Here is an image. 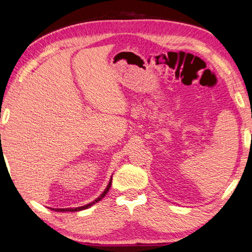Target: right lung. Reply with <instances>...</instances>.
<instances>
[{"instance_id":"add662e5","label":"right lung","mask_w":252,"mask_h":252,"mask_svg":"<svg viewBox=\"0 0 252 252\" xmlns=\"http://www.w3.org/2000/svg\"><path fill=\"white\" fill-rule=\"evenodd\" d=\"M111 185H112V179L110 180V183H108V186H107L106 189H105L104 192H103L102 194H100V196H99L98 198H97L95 201L90 202V204H88V205H85V206H82V207H77V208H53V210H56V212H79V210H82V209H87V208H89V207H90V206L95 204V202L99 201L100 199H102V198H104V197H105V194H106V193L108 192V190H110Z\"/></svg>"}]
</instances>
